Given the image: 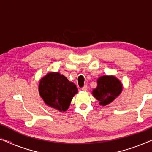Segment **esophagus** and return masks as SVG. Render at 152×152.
Returning <instances> with one entry per match:
<instances>
[{"instance_id":"obj_1","label":"esophagus","mask_w":152,"mask_h":152,"mask_svg":"<svg viewBox=\"0 0 152 152\" xmlns=\"http://www.w3.org/2000/svg\"><path fill=\"white\" fill-rule=\"evenodd\" d=\"M87 89H88V87H87L86 85H85L84 86H83L82 88V90L84 91H86Z\"/></svg>"}]
</instances>
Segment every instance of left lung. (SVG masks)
Instances as JSON below:
<instances>
[{
	"mask_svg": "<svg viewBox=\"0 0 152 152\" xmlns=\"http://www.w3.org/2000/svg\"><path fill=\"white\" fill-rule=\"evenodd\" d=\"M97 86L93 89L92 93L102 106L112 102L122 91L121 82L115 76H102L97 80Z\"/></svg>",
	"mask_w": 152,
	"mask_h": 152,
	"instance_id": "obj_1",
	"label": "left lung"
}]
</instances>
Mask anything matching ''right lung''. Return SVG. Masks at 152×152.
Here are the masks:
<instances>
[{
    "label": "right lung",
    "mask_w": 152,
    "mask_h": 152,
    "mask_svg": "<svg viewBox=\"0 0 152 152\" xmlns=\"http://www.w3.org/2000/svg\"><path fill=\"white\" fill-rule=\"evenodd\" d=\"M39 92L45 104L61 112L68 109L74 95L78 90L73 82H70L58 72H50L41 78Z\"/></svg>",
    "instance_id": "add662e5"
}]
</instances>
